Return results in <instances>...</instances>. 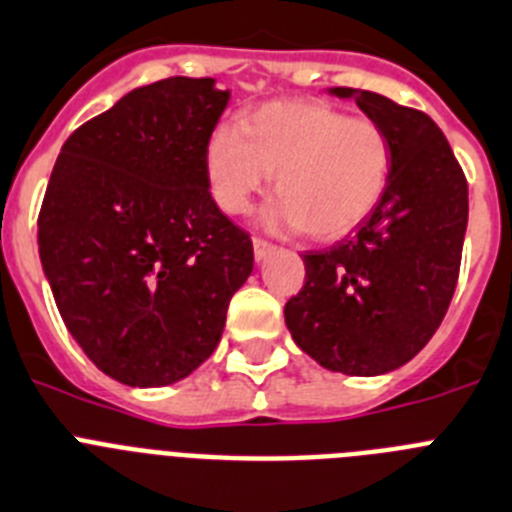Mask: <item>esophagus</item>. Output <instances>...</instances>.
Here are the masks:
<instances>
[{"label":"esophagus","mask_w":512,"mask_h":512,"mask_svg":"<svg viewBox=\"0 0 512 512\" xmlns=\"http://www.w3.org/2000/svg\"><path fill=\"white\" fill-rule=\"evenodd\" d=\"M252 247H255V260L257 262H262L265 257H270L275 252L273 244L265 242V239H255V242H252Z\"/></svg>","instance_id":"1"}]
</instances>
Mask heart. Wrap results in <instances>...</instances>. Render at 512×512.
<instances>
[{
  "mask_svg": "<svg viewBox=\"0 0 512 512\" xmlns=\"http://www.w3.org/2000/svg\"><path fill=\"white\" fill-rule=\"evenodd\" d=\"M208 190L224 213H244L270 182V229H304L337 239L384 198L391 175L389 136L371 118L317 100L268 102L239 126H219L203 151Z\"/></svg>",
  "mask_w": 512,
  "mask_h": 512,
  "instance_id": "heart-1",
  "label": "heart"
}]
</instances>
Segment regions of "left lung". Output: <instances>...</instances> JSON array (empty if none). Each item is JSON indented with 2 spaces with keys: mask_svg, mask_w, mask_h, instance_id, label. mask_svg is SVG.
I'll list each match as a JSON object with an SVG mask.
<instances>
[{
  "mask_svg": "<svg viewBox=\"0 0 512 512\" xmlns=\"http://www.w3.org/2000/svg\"><path fill=\"white\" fill-rule=\"evenodd\" d=\"M389 136L384 198L358 229L306 252V283L286 304L293 342L327 371L381 376L410 363L441 327L459 278L469 190L428 115L389 97L330 87Z\"/></svg>",
  "mask_w": 512,
  "mask_h": 512,
  "instance_id": "8db88e82",
  "label": "left lung"
}]
</instances>
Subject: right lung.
I'll use <instances>...</instances> for the list:
<instances>
[{
	"label": "right lung",
	"instance_id": "obj_1",
	"mask_svg": "<svg viewBox=\"0 0 512 512\" xmlns=\"http://www.w3.org/2000/svg\"><path fill=\"white\" fill-rule=\"evenodd\" d=\"M216 79L136 87L71 133L38 216L66 330L110 379L182 381L216 350L255 255L208 193L203 151L229 105Z\"/></svg>",
	"mask_w": 512,
	"mask_h": 512
}]
</instances>
